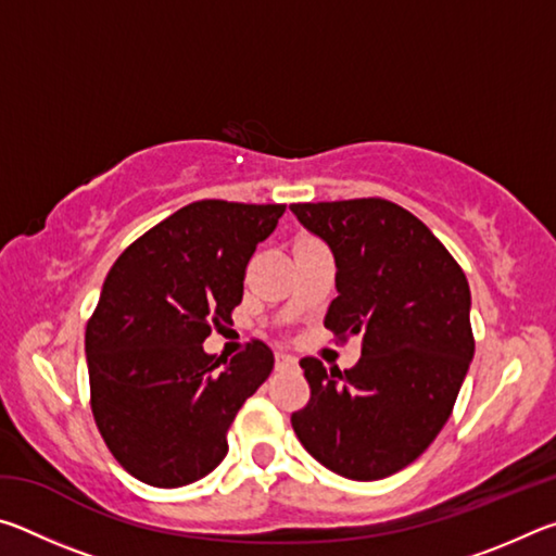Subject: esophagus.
Here are the masks:
<instances>
[{
    "mask_svg": "<svg viewBox=\"0 0 556 556\" xmlns=\"http://www.w3.org/2000/svg\"><path fill=\"white\" fill-rule=\"evenodd\" d=\"M275 363H277V370H296L299 368V361L294 355H287V353H277L275 355Z\"/></svg>",
    "mask_w": 556,
    "mask_h": 556,
    "instance_id": "esophagus-1",
    "label": "esophagus"
}]
</instances>
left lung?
Segmentation results:
<instances>
[{
    "instance_id": "1",
    "label": "left lung",
    "mask_w": 556,
    "mask_h": 556,
    "mask_svg": "<svg viewBox=\"0 0 556 556\" xmlns=\"http://www.w3.org/2000/svg\"><path fill=\"white\" fill-rule=\"evenodd\" d=\"M336 260L324 326L363 336L351 370L304 357L312 402L291 427L318 464L351 481L409 466L446 425L473 361L470 289L434 232L382 199L294 203Z\"/></svg>"
}]
</instances>
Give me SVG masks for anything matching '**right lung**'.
I'll list each match as a JSON object with an SVG mask.
<instances>
[{
	"instance_id": "add662e5",
	"label": "right lung",
	"mask_w": 556,
	"mask_h": 556,
	"mask_svg": "<svg viewBox=\"0 0 556 556\" xmlns=\"http://www.w3.org/2000/svg\"><path fill=\"white\" fill-rule=\"evenodd\" d=\"M285 205L199 201L168 215L108 271L86 331L92 417L119 466L156 488L201 481L228 454V429L275 368L265 343L215 357L244 267Z\"/></svg>"
}]
</instances>
